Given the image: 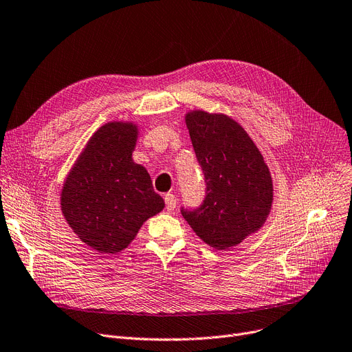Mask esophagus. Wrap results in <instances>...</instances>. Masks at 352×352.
Returning a JSON list of instances; mask_svg holds the SVG:
<instances>
[{
  "mask_svg": "<svg viewBox=\"0 0 352 352\" xmlns=\"http://www.w3.org/2000/svg\"><path fill=\"white\" fill-rule=\"evenodd\" d=\"M164 200H165V207H166L168 211L175 210V207H177V197L174 194H170V192L165 194Z\"/></svg>",
  "mask_w": 352,
  "mask_h": 352,
  "instance_id": "obj_1",
  "label": "esophagus"
}]
</instances>
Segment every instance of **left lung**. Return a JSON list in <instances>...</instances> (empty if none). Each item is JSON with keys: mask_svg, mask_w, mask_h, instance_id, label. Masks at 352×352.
I'll return each instance as SVG.
<instances>
[{"mask_svg": "<svg viewBox=\"0 0 352 352\" xmlns=\"http://www.w3.org/2000/svg\"><path fill=\"white\" fill-rule=\"evenodd\" d=\"M190 138L207 182L204 203L182 217L210 248L226 250L261 230L273 203L262 152L233 118L201 109L186 113Z\"/></svg>", "mask_w": 352, "mask_h": 352, "instance_id": "1", "label": "left lung"}]
</instances>
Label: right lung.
Listing matches in <instances>:
<instances>
[{"mask_svg":"<svg viewBox=\"0 0 352 352\" xmlns=\"http://www.w3.org/2000/svg\"><path fill=\"white\" fill-rule=\"evenodd\" d=\"M138 135V125L129 120L102 125L74 161L60 192L69 227L103 254L126 249L142 224L165 207L146 168L132 160Z\"/></svg>","mask_w":352,"mask_h":352,"instance_id":"right-lung-1","label":"right lung"}]
</instances>
